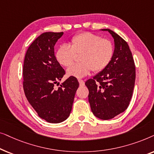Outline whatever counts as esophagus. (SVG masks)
Masks as SVG:
<instances>
[{
	"mask_svg": "<svg viewBox=\"0 0 154 154\" xmlns=\"http://www.w3.org/2000/svg\"><path fill=\"white\" fill-rule=\"evenodd\" d=\"M78 81H79V82L80 85H81V86H84V85H85V82H84V81H83V80H82V79H79V80H78Z\"/></svg>",
	"mask_w": 154,
	"mask_h": 154,
	"instance_id": "obj_1",
	"label": "esophagus"
}]
</instances>
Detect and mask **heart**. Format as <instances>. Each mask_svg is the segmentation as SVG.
<instances>
[{
    "label": "heart",
    "instance_id": "1",
    "mask_svg": "<svg viewBox=\"0 0 154 154\" xmlns=\"http://www.w3.org/2000/svg\"><path fill=\"white\" fill-rule=\"evenodd\" d=\"M71 45H62L55 53L57 62L64 67L70 66L76 55H80L82 62L67 69L69 76L83 78L90 74L102 71L108 66L112 58L113 45L108 38L90 32H82L71 39Z\"/></svg>",
    "mask_w": 154,
    "mask_h": 154
}]
</instances>
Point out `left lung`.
Here are the masks:
<instances>
[{
    "instance_id": "8db88e82",
    "label": "left lung",
    "mask_w": 154,
    "mask_h": 154,
    "mask_svg": "<svg viewBox=\"0 0 154 154\" xmlns=\"http://www.w3.org/2000/svg\"><path fill=\"white\" fill-rule=\"evenodd\" d=\"M114 39V52L106 68L85 82L92 112L102 120H109L128 109L135 81V65L125 40L109 29Z\"/></svg>"
}]
</instances>
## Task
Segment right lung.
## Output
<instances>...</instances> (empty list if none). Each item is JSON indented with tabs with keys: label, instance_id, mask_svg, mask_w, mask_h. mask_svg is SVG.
Segmentation results:
<instances>
[{
	"label": "right lung",
	"instance_id": "1",
	"mask_svg": "<svg viewBox=\"0 0 154 154\" xmlns=\"http://www.w3.org/2000/svg\"><path fill=\"white\" fill-rule=\"evenodd\" d=\"M63 33L40 35L27 50L23 66V88L27 100L40 118L52 123H61L69 116L79 86L76 78L70 76L54 88L65 74L54 51Z\"/></svg>",
	"mask_w": 154,
	"mask_h": 154
}]
</instances>
